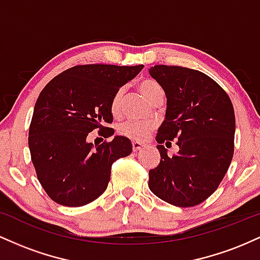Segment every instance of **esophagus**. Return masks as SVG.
I'll return each mask as SVG.
<instances>
[{"label":"esophagus","instance_id":"obj_1","mask_svg":"<svg viewBox=\"0 0 260 260\" xmlns=\"http://www.w3.org/2000/svg\"><path fill=\"white\" fill-rule=\"evenodd\" d=\"M132 148H133L134 153H137V151L142 150L143 148H145V144H142V143H139V142H133L132 143Z\"/></svg>","mask_w":260,"mask_h":260}]
</instances>
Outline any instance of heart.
<instances>
[{
	"label": "heart",
	"mask_w": 260,
	"mask_h": 260,
	"mask_svg": "<svg viewBox=\"0 0 260 260\" xmlns=\"http://www.w3.org/2000/svg\"><path fill=\"white\" fill-rule=\"evenodd\" d=\"M138 89L150 103L156 96L164 94L161 85L153 79L140 80L138 83ZM122 96H123V89L122 88L118 89V90L113 94L111 99V105H110V110H111V113L113 116L120 115ZM154 127V123H151V122L128 120L120 123V126L117 128V132L120 136L126 137V138L134 140V142H144V140L150 136V133L153 132Z\"/></svg>",
	"instance_id": "heart-1"
}]
</instances>
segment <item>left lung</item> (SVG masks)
Segmentation results:
<instances>
[{
    "label": "left lung",
    "instance_id": "left-lung-1",
    "mask_svg": "<svg viewBox=\"0 0 260 260\" xmlns=\"http://www.w3.org/2000/svg\"><path fill=\"white\" fill-rule=\"evenodd\" d=\"M168 98L166 117L157 131L160 164L149 171V188L169 204L189 208L217 189L235 147V111L226 91L199 71L156 64L149 70ZM177 139V154L166 148Z\"/></svg>",
    "mask_w": 260,
    "mask_h": 260
}]
</instances>
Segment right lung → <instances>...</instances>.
<instances>
[{
	"label": "right lung",
	"mask_w": 260,
	"mask_h": 260,
	"mask_svg": "<svg viewBox=\"0 0 260 260\" xmlns=\"http://www.w3.org/2000/svg\"><path fill=\"white\" fill-rule=\"evenodd\" d=\"M144 66L79 64L50 80L35 103L29 149L38 180L53 202L83 207L103 194L112 164L132 153L126 137L92 145L88 134L104 138L113 128L110 105L116 91Z\"/></svg>",
	"instance_id": "obj_1"
}]
</instances>
